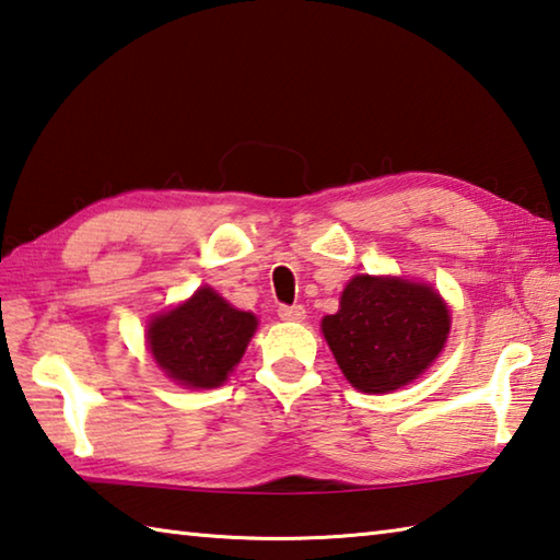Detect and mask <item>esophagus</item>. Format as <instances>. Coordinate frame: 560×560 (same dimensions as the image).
<instances>
[{"label":"esophagus","instance_id":"obj_1","mask_svg":"<svg viewBox=\"0 0 560 560\" xmlns=\"http://www.w3.org/2000/svg\"><path fill=\"white\" fill-rule=\"evenodd\" d=\"M278 316L282 322H302L304 316H307V310L302 307V304H292V307H288V304H282V307L278 310Z\"/></svg>","mask_w":560,"mask_h":560}]
</instances>
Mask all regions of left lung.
Returning a JSON list of instances; mask_svg holds the SVG:
<instances>
[{
  "label": "left lung",
  "instance_id": "1",
  "mask_svg": "<svg viewBox=\"0 0 560 560\" xmlns=\"http://www.w3.org/2000/svg\"><path fill=\"white\" fill-rule=\"evenodd\" d=\"M324 339L348 383L361 393H393L436 361L451 312L427 282L355 276L339 312L322 319Z\"/></svg>",
  "mask_w": 560,
  "mask_h": 560
}]
</instances>
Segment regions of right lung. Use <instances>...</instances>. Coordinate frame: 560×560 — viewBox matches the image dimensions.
<instances>
[{
  "label": "right lung",
  "instance_id": "right-lung-1",
  "mask_svg": "<svg viewBox=\"0 0 560 560\" xmlns=\"http://www.w3.org/2000/svg\"><path fill=\"white\" fill-rule=\"evenodd\" d=\"M256 326V314L231 307L212 288H199L175 310L153 316L145 339L158 368L177 385L212 389L238 365Z\"/></svg>",
  "mask_w": 560,
  "mask_h": 560
}]
</instances>
